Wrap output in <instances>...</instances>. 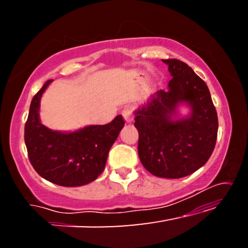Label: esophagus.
I'll return each instance as SVG.
<instances>
[{"label": "esophagus", "mask_w": 248, "mask_h": 248, "mask_svg": "<svg viewBox=\"0 0 248 248\" xmlns=\"http://www.w3.org/2000/svg\"><path fill=\"white\" fill-rule=\"evenodd\" d=\"M122 115H123L125 123H132L133 122V115H132L130 108H124L123 111H122Z\"/></svg>", "instance_id": "esophagus-1"}]
</instances>
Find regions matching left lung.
<instances>
[{
    "instance_id": "8db88e82",
    "label": "left lung",
    "mask_w": 248,
    "mask_h": 248,
    "mask_svg": "<svg viewBox=\"0 0 248 248\" xmlns=\"http://www.w3.org/2000/svg\"><path fill=\"white\" fill-rule=\"evenodd\" d=\"M172 77L134 110L139 157L152 175L182 178L205 165L215 149L218 116L209 88L187 64L162 60ZM189 113L182 115L179 107Z\"/></svg>"
}]
</instances>
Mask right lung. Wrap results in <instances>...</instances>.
I'll list each match as a JSON object with an SVG mask.
<instances>
[{"mask_svg": "<svg viewBox=\"0 0 248 248\" xmlns=\"http://www.w3.org/2000/svg\"><path fill=\"white\" fill-rule=\"evenodd\" d=\"M48 80L30 104L25 142L30 164L46 181L65 187L82 186L104 171L108 152L124 126L117 115L106 125H88L72 132L50 130L39 117L40 99Z\"/></svg>", "mask_w": 248, "mask_h": 248, "instance_id": "right-lung-1", "label": "right lung"}]
</instances>
